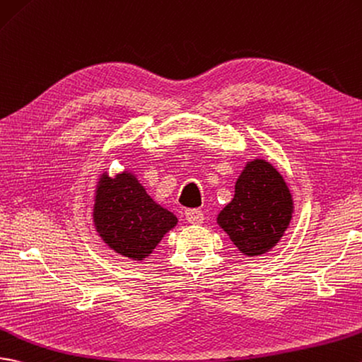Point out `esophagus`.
Instances as JSON below:
<instances>
[{
    "instance_id": "34e87169",
    "label": "esophagus",
    "mask_w": 362,
    "mask_h": 362,
    "mask_svg": "<svg viewBox=\"0 0 362 362\" xmlns=\"http://www.w3.org/2000/svg\"><path fill=\"white\" fill-rule=\"evenodd\" d=\"M185 216H187V221L192 225H200L205 219L204 213H202L200 209H187V211H185Z\"/></svg>"
}]
</instances>
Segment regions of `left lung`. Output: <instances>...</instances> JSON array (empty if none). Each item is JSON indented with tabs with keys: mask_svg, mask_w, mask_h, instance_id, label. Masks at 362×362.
<instances>
[{
	"mask_svg": "<svg viewBox=\"0 0 362 362\" xmlns=\"http://www.w3.org/2000/svg\"><path fill=\"white\" fill-rule=\"evenodd\" d=\"M293 197L284 177L264 158L247 162L234 197L217 216V223L245 256L270 251L288 228Z\"/></svg>",
	"mask_w": 362,
	"mask_h": 362,
	"instance_id": "1",
	"label": "left lung"
}]
</instances>
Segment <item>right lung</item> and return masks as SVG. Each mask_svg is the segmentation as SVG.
Segmentation results:
<instances>
[{"instance_id": "obj_1", "label": "right lung", "mask_w": 362, "mask_h": 362, "mask_svg": "<svg viewBox=\"0 0 362 362\" xmlns=\"http://www.w3.org/2000/svg\"><path fill=\"white\" fill-rule=\"evenodd\" d=\"M94 226L106 245L132 260L146 259L177 217L146 194L129 171L109 177L103 173L95 189Z\"/></svg>"}]
</instances>
